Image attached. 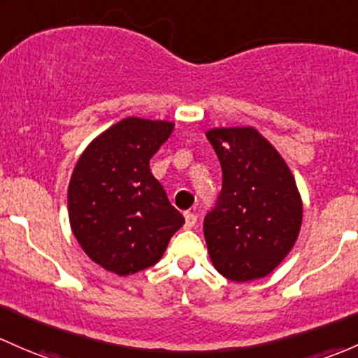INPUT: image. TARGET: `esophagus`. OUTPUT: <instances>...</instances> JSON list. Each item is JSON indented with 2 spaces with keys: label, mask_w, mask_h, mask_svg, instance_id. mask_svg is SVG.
<instances>
[{
  "label": "esophagus",
  "mask_w": 358,
  "mask_h": 358,
  "mask_svg": "<svg viewBox=\"0 0 358 358\" xmlns=\"http://www.w3.org/2000/svg\"><path fill=\"white\" fill-rule=\"evenodd\" d=\"M195 223H197V216H195L194 213H189V210H187L185 213V228L187 229L194 228Z\"/></svg>",
  "instance_id": "1"
}]
</instances>
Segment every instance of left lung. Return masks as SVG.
Wrapping results in <instances>:
<instances>
[{"instance_id": "left-lung-1", "label": "left lung", "mask_w": 358, "mask_h": 358, "mask_svg": "<svg viewBox=\"0 0 358 358\" xmlns=\"http://www.w3.org/2000/svg\"><path fill=\"white\" fill-rule=\"evenodd\" d=\"M223 169V189L204 220L213 266L236 283L268 276L292 252L303 204L287 161L254 127L206 131Z\"/></svg>"}]
</instances>
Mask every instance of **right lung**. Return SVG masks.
Segmentation results:
<instances>
[{"label": "right lung", "instance_id": "obj_1", "mask_svg": "<svg viewBox=\"0 0 358 358\" xmlns=\"http://www.w3.org/2000/svg\"><path fill=\"white\" fill-rule=\"evenodd\" d=\"M173 129L166 120H120L90 142L71 173V231L90 261L118 276L156 264L185 223L149 168Z\"/></svg>", "mask_w": 358, "mask_h": 358}]
</instances>
